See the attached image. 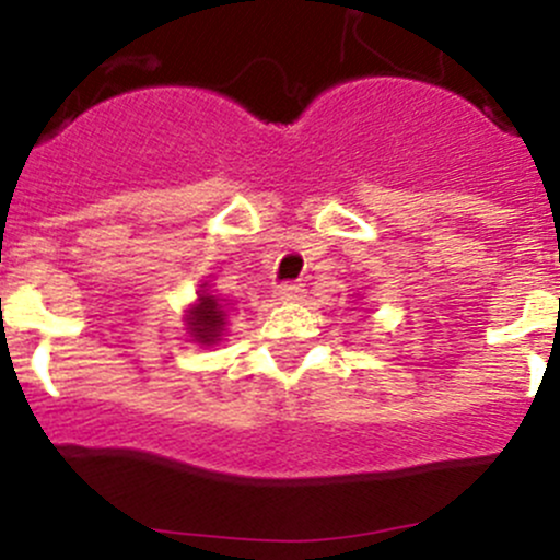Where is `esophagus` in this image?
I'll return each instance as SVG.
<instances>
[{
    "instance_id": "34e87169",
    "label": "esophagus",
    "mask_w": 560,
    "mask_h": 560,
    "mask_svg": "<svg viewBox=\"0 0 560 560\" xmlns=\"http://www.w3.org/2000/svg\"><path fill=\"white\" fill-rule=\"evenodd\" d=\"M276 298H279V301H301L303 287L295 284V281H284V284L276 287Z\"/></svg>"
}]
</instances>
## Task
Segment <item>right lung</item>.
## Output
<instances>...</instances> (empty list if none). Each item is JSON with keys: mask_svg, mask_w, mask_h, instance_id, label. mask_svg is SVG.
<instances>
[{"mask_svg": "<svg viewBox=\"0 0 560 560\" xmlns=\"http://www.w3.org/2000/svg\"><path fill=\"white\" fill-rule=\"evenodd\" d=\"M222 319H224V312H222V306L217 303V298L200 295V306H197L189 316V327H191V332H195V341H200V343L217 341L219 330H222V325H224Z\"/></svg>", "mask_w": 560, "mask_h": 560, "instance_id": "add662e5", "label": "right lung"}]
</instances>
